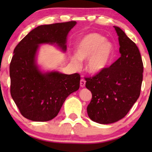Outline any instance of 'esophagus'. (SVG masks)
Segmentation results:
<instances>
[{"mask_svg":"<svg viewBox=\"0 0 152 152\" xmlns=\"http://www.w3.org/2000/svg\"><path fill=\"white\" fill-rule=\"evenodd\" d=\"M85 84H86V81L84 80H80V86L82 87V88H84L85 86Z\"/></svg>","mask_w":152,"mask_h":152,"instance_id":"34e87169","label":"esophagus"}]
</instances>
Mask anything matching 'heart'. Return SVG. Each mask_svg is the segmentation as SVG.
Listing matches in <instances>:
<instances>
[{
	"label": "heart",
	"mask_w": 152,
	"mask_h": 152,
	"mask_svg": "<svg viewBox=\"0 0 152 152\" xmlns=\"http://www.w3.org/2000/svg\"><path fill=\"white\" fill-rule=\"evenodd\" d=\"M75 51L76 55L70 57L73 65L79 67L80 61L87 59V72L96 75L102 72L111 63L115 48L111 41L106 40L104 37L97 33H90L78 41Z\"/></svg>",
	"instance_id": "b5f03b06"
}]
</instances>
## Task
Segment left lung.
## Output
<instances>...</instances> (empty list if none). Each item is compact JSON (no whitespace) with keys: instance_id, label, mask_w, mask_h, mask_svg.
<instances>
[{"instance_id":"left-lung-1","label":"left lung","mask_w":152,"mask_h":152,"mask_svg":"<svg viewBox=\"0 0 152 152\" xmlns=\"http://www.w3.org/2000/svg\"><path fill=\"white\" fill-rule=\"evenodd\" d=\"M113 27L120 57L102 72L85 78L86 87L92 93L87 113L99 124L113 123L123 118L140 96L142 82L143 64L138 47L119 27Z\"/></svg>"}]
</instances>
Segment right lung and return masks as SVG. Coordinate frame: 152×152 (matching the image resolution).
Masks as SVG:
<instances>
[{
    "label": "right lung",
    "instance_id": "right-lung-1",
    "mask_svg": "<svg viewBox=\"0 0 152 152\" xmlns=\"http://www.w3.org/2000/svg\"><path fill=\"white\" fill-rule=\"evenodd\" d=\"M76 21L42 25L30 31L14 50L10 66V93L21 115L35 122L49 121L59 113L66 99L80 88L78 73L42 71L37 63L41 44L66 51L67 36Z\"/></svg>",
    "mask_w": 152,
    "mask_h": 152
}]
</instances>
